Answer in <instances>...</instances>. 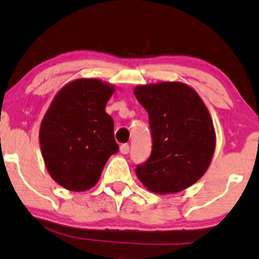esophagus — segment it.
<instances>
[{"label":"esophagus","mask_w":259,"mask_h":259,"mask_svg":"<svg viewBox=\"0 0 259 259\" xmlns=\"http://www.w3.org/2000/svg\"><path fill=\"white\" fill-rule=\"evenodd\" d=\"M129 144H122L121 148H119V150H121V152L123 155H126L129 154Z\"/></svg>","instance_id":"34e87169"}]
</instances>
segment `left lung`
<instances>
[{"label": "left lung", "mask_w": 259, "mask_h": 259, "mask_svg": "<svg viewBox=\"0 0 259 259\" xmlns=\"http://www.w3.org/2000/svg\"><path fill=\"white\" fill-rule=\"evenodd\" d=\"M135 96L149 115L152 149L136 166L149 190L174 194L201 178L212 158L216 136L201 97L181 82L138 85Z\"/></svg>", "instance_id": "obj_1"}]
</instances>
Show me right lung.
I'll return each instance as SVG.
<instances>
[{"instance_id": "1", "label": "right lung", "mask_w": 259, "mask_h": 259, "mask_svg": "<svg viewBox=\"0 0 259 259\" xmlns=\"http://www.w3.org/2000/svg\"><path fill=\"white\" fill-rule=\"evenodd\" d=\"M112 93L114 87L100 79H76L58 92L43 118V159L53 180L68 190L93 188L118 151L114 121L105 112Z\"/></svg>"}]
</instances>
